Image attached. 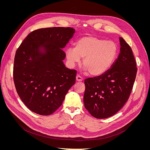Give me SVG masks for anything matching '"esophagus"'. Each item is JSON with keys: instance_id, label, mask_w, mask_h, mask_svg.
Listing matches in <instances>:
<instances>
[{"instance_id": "esophagus-1", "label": "esophagus", "mask_w": 150, "mask_h": 150, "mask_svg": "<svg viewBox=\"0 0 150 150\" xmlns=\"http://www.w3.org/2000/svg\"><path fill=\"white\" fill-rule=\"evenodd\" d=\"M83 81V78H81V77L79 75L76 76V81H78V82H81V81Z\"/></svg>"}]
</instances>
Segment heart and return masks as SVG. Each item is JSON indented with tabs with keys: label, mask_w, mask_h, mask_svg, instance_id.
<instances>
[{
	"label": "heart",
	"mask_w": 150,
	"mask_h": 150,
	"mask_svg": "<svg viewBox=\"0 0 150 150\" xmlns=\"http://www.w3.org/2000/svg\"><path fill=\"white\" fill-rule=\"evenodd\" d=\"M118 54V46L112 40L94 36H84L76 42L75 47L66 51V58L71 64L79 62L84 58L83 66L89 74L99 76L114 64Z\"/></svg>",
	"instance_id": "1"
}]
</instances>
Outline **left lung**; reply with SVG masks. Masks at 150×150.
<instances>
[{"instance_id":"8db88e82","label":"left lung","mask_w":150,"mask_h":150,"mask_svg":"<svg viewBox=\"0 0 150 150\" xmlns=\"http://www.w3.org/2000/svg\"><path fill=\"white\" fill-rule=\"evenodd\" d=\"M120 53L104 74L86 79L84 104L93 117L104 119L118 112L128 101L137 72L132 49L120 38Z\"/></svg>"}]
</instances>
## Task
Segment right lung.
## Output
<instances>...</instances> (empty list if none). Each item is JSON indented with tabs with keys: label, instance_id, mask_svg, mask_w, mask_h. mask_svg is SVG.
Instances as JSON below:
<instances>
[{
	"label": "right lung",
	"instance_id": "obj_1",
	"mask_svg": "<svg viewBox=\"0 0 150 150\" xmlns=\"http://www.w3.org/2000/svg\"><path fill=\"white\" fill-rule=\"evenodd\" d=\"M74 33L73 28L62 27L37 29L17 50L13 69L15 87L22 102L36 114H52L75 83L77 71L66 67L62 51Z\"/></svg>",
	"mask_w": 150,
	"mask_h": 150
}]
</instances>
